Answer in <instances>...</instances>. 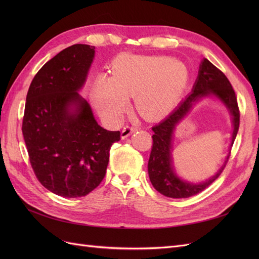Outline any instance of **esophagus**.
I'll return each instance as SVG.
<instances>
[{"label": "esophagus", "instance_id": "esophagus-1", "mask_svg": "<svg viewBox=\"0 0 259 259\" xmlns=\"http://www.w3.org/2000/svg\"><path fill=\"white\" fill-rule=\"evenodd\" d=\"M137 130H138V127H136V126H125V127L122 130V133H121L122 139L127 138V137L132 134V133L136 132Z\"/></svg>", "mask_w": 259, "mask_h": 259}]
</instances>
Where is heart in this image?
<instances>
[{
	"mask_svg": "<svg viewBox=\"0 0 259 259\" xmlns=\"http://www.w3.org/2000/svg\"><path fill=\"white\" fill-rule=\"evenodd\" d=\"M113 75L99 74L92 89V98L99 113L119 121L134 97L136 112L146 120L166 114L182 94L187 70L182 62L159 56L124 54L112 66Z\"/></svg>",
	"mask_w": 259,
	"mask_h": 259,
	"instance_id": "b5f03b06",
	"label": "heart"
}]
</instances>
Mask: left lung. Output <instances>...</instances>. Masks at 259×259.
Here are the masks:
<instances>
[{
  "mask_svg": "<svg viewBox=\"0 0 259 259\" xmlns=\"http://www.w3.org/2000/svg\"><path fill=\"white\" fill-rule=\"evenodd\" d=\"M209 95H214L221 99L232 115L233 132L231 146L237 137L240 125V110L236 93L225 73L205 58L200 66L199 75L193 86L192 93L178 105L166 119L152 127L154 134L152 135V148L148 162V173L154 189L165 197L184 199L200 193L215 182L223 173L228 162L229 155L227 156L223 167L217 171L214 177L198 185L186 183L179 179L171 166V137H173L176 124L189 112L194 101Z\"/></svg>",
  "mask_w": 259,
  "mask_h": 259,
  "instance_id": "left-lung-1",
  "label": "left lung"
}]
</instances>
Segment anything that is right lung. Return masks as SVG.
I'll list each match as a JSON object with an SVG mask.
<instances>
[{
    "instance_id": "right-lung-1",
    "label": "right lung",
    "mask_w": 259,
    "mask_h": 259,
    "mask_svg": "<svg viewBox=\"0 0 259 259\" xmlns=\"http://www.w3.org/2000/svg\"><path fill=\"white\" fill-rule=\"evenodd\" d=\"M95 46L74 44L38 70L27 94L22 135L31 167L46 189L79 198L103 182L121 133L103 128L79 94ZM73 106L75 110L70 109Z\"/></svg>"
}]
</instances>
